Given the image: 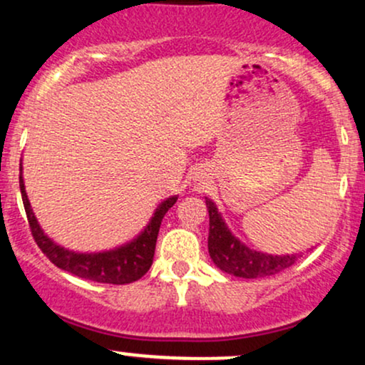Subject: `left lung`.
Returning a JSON list of instances; mask_svg holds the SVG:
<instances>
[{
  "label": "left lung",
  "mask_w": 365,
  "mask_h": 365,
  "mask_svg": "<svg viewBox=\"0 0 365 365\" xmlns=\"http://www.w3.org/2000/svg\"><path fill=\"white\" fill-rule=\"evenodd\" d=\"M206 206L209 211V255L221 271L238 278L254 279L278 274L295 264L299 257L297 254L269 255L250 250L232 235L223 217L217 212L215 202L206 199Z\"/></svg>",
  "instance_id": "8db88e82"
}]
</instances>
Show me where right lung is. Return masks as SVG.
<instances>
[{
    "mask_svg": "<svg viewBox=\"0 0 365 365\" xmlns=\"http://www.w3.org/2000/svg\"><path fill=\"white\" fill-rule=\"evenodd\" d=\"M20 173H22V165H20ZM20 192H22V200L27 215L29 226H31L32 237H34L37 247L43 250L46 257L63 271H68L78 278L91 279L98 283H111V284H127L137 282L149 271L150 264L154 259V249H156V240L161 226L163 217L170 211V207L177 202L178 197L173 195L166 199L165 202L159 204L154 212L150 223L145 226L144 232L130 244L118 247L115 250H106V252L96 254H78L73 250L65 249L54 244L51 238L44 235L41 226L32 212L31 202H29L27 194H25L24 178L20 175Z\"/></svg>",
    "mask_w": 365,
    "mask_h": 365,
    "instance_id": "right-lung-1",
    "label": "right lung"
}]
</instances>
